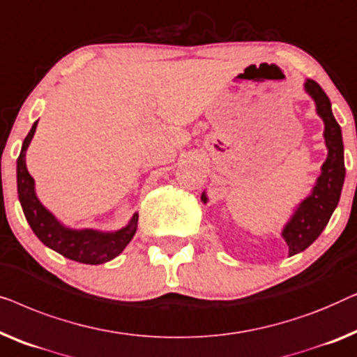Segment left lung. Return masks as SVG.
Listing matches in <instances>:
<instances>
[{"label":"left lung","instance_id":"left-lung-1","mask_svg":"<svg viewBox=\"0 0 357 357\" xmlns=\"http://www.w3.org/2000/svg\"><path fill=\"white\" fill-rule=\"evenodd\" d=\"M304 89L315 102L317 114L324 119V137L328 155L322 165V173L317 178L312 192L298 205L293 217L281 231V236L289 248V257L307 249L327 227L331 213L335 212L340 202L346 173L341 128L331 113L330 98L312 79L305 80ZM202 200L207 202L205 192L202 194Z\"/></svg>","mask_w":357,"mask_h":357}]
</instances>
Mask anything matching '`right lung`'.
<instances>
[{
    "mask_svg": "<svg viewBox=\"0 0 357 357\" xmlns=\"http://www.w3.org/2000/svg\"><path fill=\"white\" fill-rule=\"evenodd\" d=\"M37 123L38 121L33 123L27 137L24 139L17 158V194L27 223L47 248L56 250L63 257L89 265L109 262L118 257L134 238L137 231L139 213H134L126 227L118 231H97L90 228L73 229L58 222L56 217L38 200L35 194V181L27 172L26 152L32 142Z\"/></svg>",
    "mask_w": 357,
    "mask_h": 357,
    "instance_id": "1",
    "label": "right lung"
}]
</instances>
